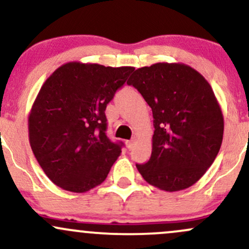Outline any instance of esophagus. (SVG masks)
<instances>
[{
	"instance_id": "esophagus-1",
	"label": "esophagus",
	"mask_w": 249,
	"mask_h": 249,
	"mask_svg": "<svg viewBox=\"0 0 249 249\" xmlns=\"http://www.w3.org/2000/svg\"><path fill=\"white\" fill-rule=\"evenodd\" d=\"M133 143H135V141H133V139H130V141H126V146H127V149H132Z\"/></svg>"
}]
</instances>
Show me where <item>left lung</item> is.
Returning a JSON list of instances; mask_svg holds the SVG:
<instances>
[{"label": "left lung", "instance_id": "1", "mask_svg": "<svg viewBox=\"0 0 249 249\" xmlns=\"http://www.w3.org/2000/svg\"><path fill=\"white\" fill-rule=\"evenodd\" d=\"M127 84L143 95L154 117L151 157L136 164L160 190L195 184L220 151L223 116L212 86L184 64L158 62L135 71Z\"/></svg>", "mask_w": 249, "mask_h": 249}]
</instances>
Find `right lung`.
Masks as SVG:
<instances>
[{
    "label": "right lung",
    "instance_id": "1",
    "mask_svg": "<svg viewBox=\"0 0 249 249\" xmlns=\"http://www.w3.org/2000/svg\"><path fill=\"white\" fill-rule=\"evenodd\" d=\"M133 70L73 61L42 85L28 117L29 143L43 173L61 189L86 193L107 177L123 143L106 136L105 110Z\"/></svg>",
    "mask_w": 249,
    "mask_h": 249
}]
</instances>
